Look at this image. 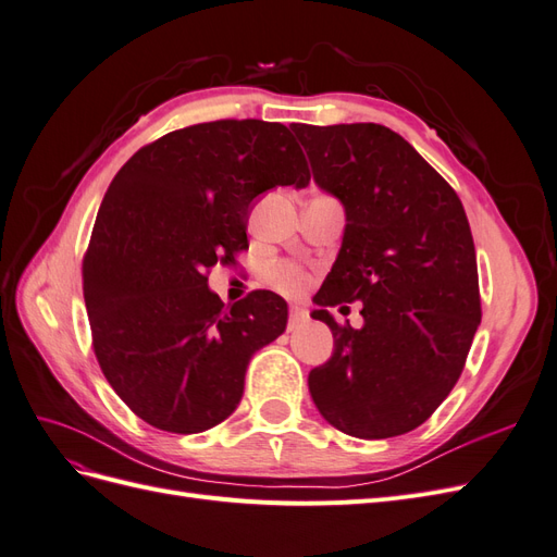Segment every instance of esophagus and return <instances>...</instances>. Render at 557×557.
<instances>
[{"mask_svg": "<svg viewBox=\"0 0 557 557\" xmlns=\"http://www.w3.org/2000/svg\"><path fill=\"white\" fill-rule=\"evenodd\" d=\"M309 318L307 309H299V307H293L290 309V318H288V330H295L299 323H305V320Z\"/></svg>", "mask_w": 557, "mask_h": 557, "instance_id": "1", "label": "esophagus"}]
</instances>
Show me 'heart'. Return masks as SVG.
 <instances>
[{"instance_id":"heart-1","label":"heart","mask_w":557,"mask_h":557,"mask_svg":"<svg viewBox=\"0 0 557 557\" xmlns=\"http://www.w3.org/2000/svg\"><path fill=\"white\" fill-rule=\"evenodd\" d=\"M269 281H272L278 290L283 293H301L309 285V274L305 269L293 264V262H276L269 267Z\"/></svg>"}]
</instances>
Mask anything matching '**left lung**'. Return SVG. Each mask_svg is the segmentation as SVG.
<instances>
[{"label": "left lung", "instance_id": "left-lung-1", "mask_svg": "<svg viewBox=\"0 0 557 557\" xmlns=\"http://www.w3.org/2000/svg\"><path fill=\"white\" fill-rule=\"evenodd\" d=\"M313 181L344 205L346 230L313 301H362L364 325L327 309L334 352L311 369L327 423L360 440L411 432L458 383L481 323L476 250L460 197L391 127L301 125Z\"/></svg>", "mask_w": 557, "mask_h": 557}]
</instances>
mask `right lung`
<instances>
[{"label":"right lung","instance_id":"obj_1","mask_svg":"<svg viewBox=\"0 0 557 557\" xmlns=\"http://www.w3.org/2000/svg\"><path fill=\"white\" fill-rule=\"evenodd\" d=\"M309 181L293 132L252 117L164 134L111 181L83 297L99 367L148 425L195 434L237 409L252 352L283 334L288 305L252 290L225 309L207 272L248 248L252 199Z\"/></svg>","mask_w":557,"mask_h":557}]
</instances>
